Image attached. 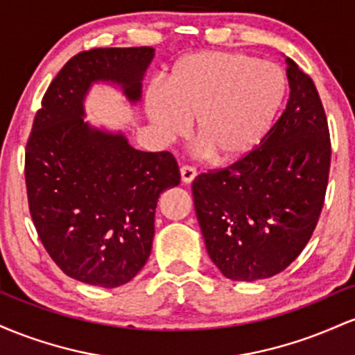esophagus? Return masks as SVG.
<instances>
[{"label": "esophagus", "mask_w": 355, "mask_h": 355, "mask_svg": "<svg viewBox=\"0 0 355 355\" xmlns=\"http://www.w3.org/2000/svg\"><path fill=\"white\" fill-rule=\"evenodd\" d=\"M180 175H182V182L183 183H191L193 178L197 177V170L190 165H183L180 168Z\"/></svg>", "instance_id": "obj_1"}]
</instances>
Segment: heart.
I'll return each mask as SVG.
<instances>
[{"mask_svg": "<svg viewBox=\"0 0 355 355\" xmlns=\"http://www.w3.org/2000/svg\"><path fill=\"white\" fill-rule=\"evenodd\" d=\"M285 87L274 63L243 53L203 51L178 61L166 87L150 85L145 108L162 137H182L195 120V135L211 157L234 160L268 132Z\"/></svg>", "mask_w": 355, "mask_h": 355, "instance_id": "b5f03b06", "label": "heart"}]
</instances>
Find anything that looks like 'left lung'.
Masks as SVG:
<instances>
[{
    "instance_id": "left-lung-1",
    "label": "left lung",
    "mask_w": 355,
    "mask_h": 355,
    "mask_svg": "<svg viewBox=\"0 0 355 355\" xmlns=\"http://www.w3.org/2000/svg\"><path fill=\"white\" fill-rule=\"evenodd\" d=\"M287 108L260 145L191 183L211 262L227 279H268L311 240L331 168L327 116L312 78L287 58Z\"/></svg>"
}]
</instances>
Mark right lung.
<instances>
[{"mask_svg": "<svg viewBox=\"0 0 355 355\" xmlns=\"http://www.w3.org/2000/svg\"><path fill=\"white\" fill-rule=\"evenodd\" d=\"M155 50L93 48L67 61L36 112L24 152L28 207L53 262L71 279L120 287L148 260L160 193L180 183L170 152H140L83 121L89 85L112 81L130 101Z\"/></svg>", "mask_w": 355, "mask_h": 355, "instance_id": "obj_1", "label": "right lung"}]
</instances>
